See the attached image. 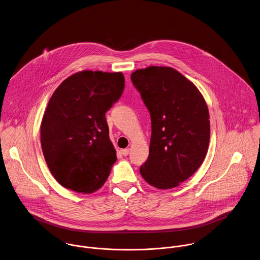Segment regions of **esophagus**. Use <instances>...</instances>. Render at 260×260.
I'll use <instances>...</instances> for the list:
<instances>
[{"label":"esophagus","mask_w":260,"mask_h":260,"mask_svg":"<svg viewBox=\"0 0 260 260\" xmlns=\"http://www.w3.org/2000/svg\"><path fill=\"white\" fill-rule=\"evenodd\" d=\"M120 152H121V154H122L123 156H127V155H128V152H129V149H128V148H124V149H121Z\"/></svg>","instance_id":"obj_1"}]
</instances>
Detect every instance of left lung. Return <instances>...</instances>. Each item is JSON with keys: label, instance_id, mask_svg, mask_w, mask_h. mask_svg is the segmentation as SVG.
I'll list each match as a JSON object with an SVG mask.
<instances>
[{"label": "left lung", "instance_id": "8db88e82", "mask_svg": "<svg viewBox=\"0 0 260 260\" xmlns=\"http://www.w3.org/2000/svg\"><path fill=\"white\" fill-rule=\"evenodd\" d=\"M131 80L151 119L149 155L140 174L149 185L170 189L192 176L205 159L210 116L196 86L170 67L135 71Z\"/></svg>", "mask_w": 260, "mask_h": 260}]
</instances>
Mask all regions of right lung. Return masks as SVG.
<instances>
[{
    "label": "right lung",
    "mask_w": 260,
    "mask_h": 260,
    "mask_svg": "<svg viewBox=\"0 0 260 260\" xmlns=\"http://www.w3.org/2000/svg\"><path fill=\"white\" fill-rule=\"evenodd\" d=\"M122 73L82 71L63 81L40 127L46 164L60 185L79 193L100 189L116 162L106 113L120 100Z\"/></svg>",
    "instance_id": "1"
}]
</instances>
